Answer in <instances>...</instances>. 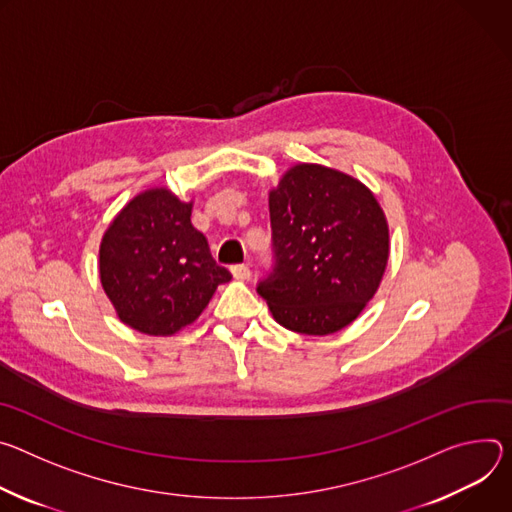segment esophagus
<instances>
[{
    "mask_svg": "<svg viewBox=\"0 0 512 512\" xmlns=\"http://www.w3.org/2000/svg\"><path fill=\"white\" fill-rule=\"evenodd\" d=\"M232 274H234L236 280H248V278L252 276V272H250V268H248L246 264H236V266H232Z\"/></svg>",
    "mask_w": 512,
    "mask_h": 512,
    "instance_id": "obj_1",
    "label": "esophagus"
}]
</instances>
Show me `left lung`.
<instances>
[{
    "instance_id": "1",
    "label": "left lung",
    "mask_w": 512,
    "mask_h": 512,
    "mask_svg": "<svg viewBox=\"0 0 512 512\" xmlns=\"http://www.w3.org/2000/svg\"><path fill=\"white\" fill-rule=\"evenodd\" d=\"M272 272L258 295L291 331L327 335L374 297L388 262V223L368 187L321 164L289 168L268 195Z\"/></svg>"
}]
</instances>
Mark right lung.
<instances>
[{"mask_svg": "<svg viewBox=\"0 0 512 512\" xmlns=\"http://www.w3.org/2000/svg\"><path fill=\"white\" fill-rule=\"evenodd\" d=\"M193 203L164 187L136 195L107 227L99 276L118 317L148 335H173L191 325L215 289L232 278L215 264L191 223Z\"/></svg>", "mask_w": 512, "mask_h": 512, "instance_id": "obj_1", "label": "right lung"}]
</instances>
